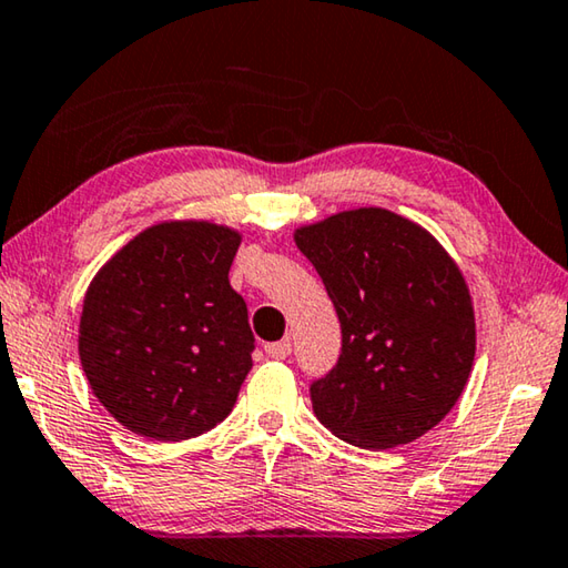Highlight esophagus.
Returning a JSON list of instances; mask_svg holds the SVG:
<instances>
[{"label": "esophagus", "mask_w": 568, "mask_h": 568, "mask_svg": "<svg viewBox=\"0 0 568 568\" xmlns=\"http://www.w3.org/2000/svg\"><path fill=\"white\" fill-rule=\"evenodd\" d=\"M291 351H293V344L287 338L275 341V344H267L265 346V354L270 358H287V356H291Z\"/></svg>", "instance_id": "obj_1"}]
</instances>
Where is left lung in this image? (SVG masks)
Segmentation results:
<instances>
[{
  "mask_svg": "<svg viewBox=\"0 0 568 568\" xmlns=\"http://www.w3.org/2000/svg\"><path fill=\"white\" fill-rule=\"evenodd\" d=\"M341 321V356L311 384L323 427L366 449L414 443L455 407L475 358L465 277L419 224L379 206L295 232Z\"/></svg>",
  "mask_w": 568,
  "mask_h": 568,
  "instance_id": "left-lung-1",
  "label": "left lung"
}]
</instances>
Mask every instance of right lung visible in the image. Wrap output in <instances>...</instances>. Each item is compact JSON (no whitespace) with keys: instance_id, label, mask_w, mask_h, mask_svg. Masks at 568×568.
<instances>
[{"instance_id":"add662e5","label":"right lung","mask_w":568,"mask_h":568,"mask_svg":"<svg viewBox=\"0 0 568 568\" xmlns=\"http://www.w3.org/2000/svg\"><path fill=\"white\" fill-rule=\"evenodd\" d=\"M240 232L161 222L101 267L80 316V364L125 429L159 443L210 432L252 368L247 305L232 291Z\"/></svg>"}]
</instances>
